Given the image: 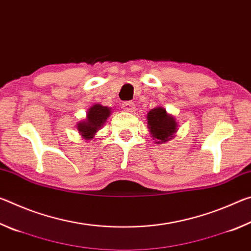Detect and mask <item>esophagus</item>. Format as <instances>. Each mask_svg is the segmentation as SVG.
Returning a JSON list of instances; mask_svg holds the SVG:
<instances>
[{"mask_svg": "<svg viewBox=\"0 0 251 251\" xmlns=\"http://www.w3.org/2000/svg\"><path fill=\"white\" fill-rule=\"evenodd\" d=\"M122 108L123 110H125V112H129V113H133L135 110V104L133 103V101H123L122 104Z\"/></svg>", "mask_w": 251, "mask_h": 251, "instance_id": "34e87169", "label": "esophagus"}]
</instances>
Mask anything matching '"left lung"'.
<instances>
[{"instance_id":"obj_1","label":"left lung","mask_w":251,"mask_h":251,"mask_svg":"<svg viewBox=\"0 0 251 251\" xmlns=\"http://www.w3.org/2000/svg\"><path fill=\"white\" fill-rule=\"evenodd\" d=\"M147 127L152 141L156 144H164L175 137L178 130V123L175 116L168 114L164 107H155L147 114Z\"/></svg>"}]
</instances>
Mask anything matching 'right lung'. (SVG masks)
I'll use <instances>...</instances> for the list:
<instances>
[{
  "mask_svg": "<svg viewBox=\"0 0 251 251\" xmlns=\"http://www.w3.org/2000/svg\"><path fill=\"white\" fill-rule=\"evenodd\" d=\"M112 114V110L107 106L100 104H94L87 109L85 120L77 123V130L82 138L86 142L92 141L95 137L103 125L107 121V118Z\"/></svg>",
  "mask_w": 251,
  "mask_h": 251,
  "instance_id": "right-lung-1",
  "label": "right lung"
}]
</instances>
